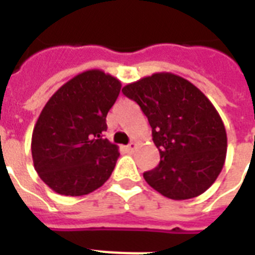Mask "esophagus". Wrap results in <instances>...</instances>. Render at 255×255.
<instances>
[{
  "label": "esophagus",
  "mask_w": 255,
  "mask_h": 255,
  "mask_svg": "<svg viewBox=\"0 0 255 255\" xmlns=\"http://www.w3.org/2000/svg\"><path fill=\"white\" fill-rule=\"evenodd\" d=\"M135 148H136V144L135 143H129L127 145V151H129V152L135 151Z\"/></svg>",
  "instance_id": "34e87169"
}]
</instances>
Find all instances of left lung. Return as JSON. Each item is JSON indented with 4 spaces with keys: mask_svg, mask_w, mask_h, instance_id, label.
Wrapping results in <instances>:
<instances>
[{
    "mask_svg": "<svg viewBox=\"0 0 255 255\" xmlns=\"http://www.w3.org/2000/svg\"><path fill=\"white\" fill-rule=\"evenodd\" d=\"M139 104L160 152L145 181L172 200L204 193L221 172L226 157L225 126L210 100L194 85L170 73L143 78L122 90Z\"/></svg>",
    "mask_w": 255,
    "mask_h": 255,
    "instance_id": "8db88e82",
    "label": "left lung"
}]
</instances>
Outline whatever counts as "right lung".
Segmentation results:
<instances>
[{"label": "right lung", "mask_w": 255, "mask_h": 255, "mask_svg": "<svg viewBox=\"0 0 255 255\" xmlns=\"http://www.w3.org/2000/svg\"><path fill=\"white\" fill-rule=\"evenodd\" d=\"M120 88L110 74L88 70L46 103L34 127L31 155L37 173L54 192L85 196L110 178L120 153L102 133Z\"/></svg>", "instance_id": "add662e5"}]
</instances>
